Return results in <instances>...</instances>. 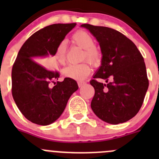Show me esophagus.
Returning <instances> with one entry per match:
<instances>
[{"label": "esophagus", "mask_w": 159, "mask_h": 159, "mask_svg": "<svg viewBox=\"0 0 159 159\" xmlns=\"http://www.w3.org/2000/svg\"><path fill=\"white\" fill-rule=\"evenodd\" d=\"M84 84H85V82H84V81H78V87H81V86L84 85Z\"/></svg>", "instance_id": "34e87169"}]
</instances>
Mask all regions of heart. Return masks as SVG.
<instances>
[{
  "label": "heart",
  "instance_id": "obj_1",
  "mask_svg": "<svg viewBox=\"0 0 159 159\" xmlns=\"http://www.w3.org/2000/svg\"><path fill=\"white\" fill-rule=\"evenodd\" d=\"M74 44L84 49L81 56V61L87 60L90 64L97 66L102 61V54L94 46V39L91 34L84 30L75 32L71 38ZM67 44L65 41H61L56 47L53 59L58 65H65L66 62ZM91 73V67L88 62H83L78 65H70L64 68L65 76L77 81H83Z\"/></svg>",
  "mask_w": 159,
  "mask_h": 159
}]
</instances>
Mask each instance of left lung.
<instances>
[{
	"instance_id": "left-lung-1",
	"label": "left lung",
	"mask_w": 159,
	"mask_h": 159,
	"mask_svg": "<svg viewBox=\"0 0 159 159\" xmlns=\"http://www.w3.org/2000/svg\"><path fill=\"white\" fill-rule=\"evenodd\" d=\"M98 40L102 53V66L90 84L94 95L91 109L102 121L125 122L140 110L148 88L144 58L125 35L107 27L83 24ZM106 80V84L97 81Z\"/></svg>"
}]
</instances>
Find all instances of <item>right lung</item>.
Masks as SVG:
<instances>
[{"label":"right lung","instance_id":"right-lung-1","mask_svg":"<svg viewBox=\"0 0 159 159\" xmlns=\"http://www.w3.org/2000/svg\"><path fill=\"white\" fill-rule=\"evenodd\" d=\"M76 25L54 24L38 30L22 45L12 67L13 98L22 115L39 125H48L63 113L72 94L78 89L74 79L54 82L60 74L48 69L44 57L54 55L56 47ZM41 63H38L36 61Z\"/></svg>","mask_w":159,"mask_h":159}]
</instances>
